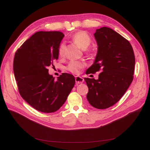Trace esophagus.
I'll use <instances>...</instances> for the list:
<instances>
[{
	"label": "esophagus",
	"mask_w": 150,
	"mask_h": 150,
	"mask_svg": "<svg viewBox=\"0 0 150 150\" xmlns=\"http://www.w3.org/2000/svg\"><path fill=\"white\" fill-rule=\"evenodd\" d=\"M84 81V80L83 78L79 77V76H77V77H75V82L77 84H82Z\"/></svg>",
	"instance_id": "34e87169"
}]
</instances>
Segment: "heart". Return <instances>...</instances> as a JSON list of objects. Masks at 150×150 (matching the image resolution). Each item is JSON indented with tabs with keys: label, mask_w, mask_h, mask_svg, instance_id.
Masks as SVG:
<instances>
[{
	"label": "heart",
	"mask_w": 150,
	"mask_h": 150,
	"mask_svg": "<svg viewBox=\"0 0 150 150\" xmlns=\"http://www.w3.org/2000/svg\"><path fill=\"white\" fill-rule=\"evenodd\" d=\"M71 39L72 42L75 44L81 49L85 50L90 46L91 43V39L89 35L84 31H80L75 33L71 37ZM65 45L63 43L60 44L58 49V54L60 57H62L64 55ZM86 53L88 55H91L90 51H88ZM86 66V63L82 60H71L69 62L68 66H66V69L73 74H77Z\"/></svg>",
	"instance_id": "1"
}]
</instances>
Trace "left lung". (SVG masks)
I'll return each instance as SVG.
<instances>
[{"label":"left lung","instance_id":"8db88e82","mask_svg":"<svg viewBox=\"0 0 150 150\" xmlns=\"http://www.w3.org/2000/svg\"><path fill=\"white\" fill-rule=\"evenodd\" d=\"M94 37L98 45L97 54L86 73L101 72L97 80H84L88 87L89 103L103 110L116 104L128 90L133 79L135 59L129 41L111 28L96 30Z\"/></svg>","mask_w":150,"mask_h":150}]
</instances>
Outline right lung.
Returning <instances> with one entry per match:
<instances>
[{
    "label": "right lung",
    "mask_w": 150,
    "mask_h": 150,
    "mask_svg": "<svg viewBox=\"0 0 150 150\" xmlns=\"http://www.w3.org/2000/svg\"><path fill=\"white\" fill-rule=\"evenodd\" d=\"M64 37L60 31H38L17 50L13 71L19 93L35 109L52 113L64 104L74 86V76L62 73L55 80L47 67L59 57Z\"/></svg>",
    "instance_id": "right-lung-1"
}]
</instances>
